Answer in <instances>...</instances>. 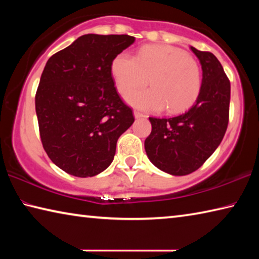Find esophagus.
I'll return each mask as SVG.
<instances>
[{"label":"esophagus","instance_id":"1","mask_svg":"<svg viewBox=\"0 0 259 259\" xmlns=\"http://www.w3.org/2000/svg\"><path fill=\"white\" fill-rule=\"evenodd\" d=\"M134 115H135L136 119H143V117H146L145 114L140 113V112H138V111H135V112H134Z\"/></svg>","mask_w":259,"mask_h":259}]
</instances>
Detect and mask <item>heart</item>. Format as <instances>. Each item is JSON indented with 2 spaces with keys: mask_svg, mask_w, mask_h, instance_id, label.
I'll list each match as a JSON object with an SVG mask.
<instances>
[{
  "mask_svg": "<svg viewBox=\"0 0 259 259\" xmlns=\"http://www.w3.org/2000/svg\"><path fill=\"white\" fill-rule=\"evenodd\" d=\"M111 72L121 94L147 84L151 89L136 91L126 96L134 106L151 111L166 107L169 113L190 108L199 98L202 88V73L198 61L185 51L168 46H146L134 57L117 55Z\"/></svg>",
  "mask_w": 259,
  "mask_h": 259,
  "instance_id": "obj_1",
  "label": "heart"
}]
</instances>
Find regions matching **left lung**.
<instances>
[{
	"mask_svg": "<svg viewBox=\"0 0 259 259\" xmlns=\"http://www.w3.org/2000/svg\"><path fill=\"white\" fill-rule=\"evenodd\" d=\"M202 68V88L195 104L169 119L150 117L145 140L148 159L162 171L185 176L198 170L216 151L229 124L231 83L219 60L191 47Z\"/></svg>",
	"mask_w": 259,
	"mask_h": 259,
	"instance_id": "1",
	"label": "left lung"
}]
</instances>
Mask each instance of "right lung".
<instances>
[{
	"instance_id": "obj_1",
	"label": "right lung",
	"mask_w": 259,
	"mask_h": 259,
	"mask_svg": "<svg viewBox=\"0 0 259 259\" xmlns=\"http://www.w3.org/2000/svg\"><path fill=\"white\" fill-rule=\"evenodd\" d=\"M134 42L130 35L85 34L47 61L35 109L43 148L65 172L85 178L104 171L134 123L111 72L113 59Z\"/></svg>"
}]
</instances>
